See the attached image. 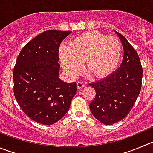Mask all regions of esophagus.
I'll return each mask as SVG.
<instances>
[{"mask_svg": "<svg viewBox=\"0 0 153 153\" xmlns=\"http://www.w3.org/2000/svg\"><path fill=\"white\" fill-rule=\"evenodd\" d=\"M77 87H78V89H82L84 87V84L82 81H78L77 82Z\"/></svg>", "mask_w": 153, "mask_h": 153, "instance_id": "esophagus-1", "label": "esophagus"}]
</instances>
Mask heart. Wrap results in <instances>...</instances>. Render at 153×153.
<instances>
[{
	"label": "heart",
	"mask_w": 153,
	"mask_h": 153,
	"mask_svg": "<svg viewBox=\"0 0 153 153\" xmlns=\"http://www.w3.org/2000/svg\"><path fill=\"white\" fill-rule=\"evenodd\" d=\"M122 52L117 38L106 36L91 31L75 37L69 45L59 48V58L69 78H75L81 72L84 61L87 72L96 78L109 75L117 67Z\"/></svg>",
	"instance_id": "1"
}]
</instances>
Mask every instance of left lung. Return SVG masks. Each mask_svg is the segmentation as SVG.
I'll list each match as a JSON object with an SVG mask.
<instances>
[{
    "instance_id": "obj_1",
    "label": "left lung",
    "mask_w": 153,
    "mask_h": 153,
    "mask_svg": "<svg viewBox=\"0 0 153 153\" xmlns=\"http://www.w3.org/2000/svg\"><path fill=\"white\" fill-rule=\"evenodd\" d=\"M116 33L124 49L120 67L105 79L89 84L96 90V96L90 103V111L105 125L116 123L128 115L142 85L143 69L138 54L122 34Z\"/></svg>"
}]
</instances>
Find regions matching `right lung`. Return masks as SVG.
<instances>
[{
	"label": "right lung",
	"instance_id": "obj_1",
	"mask_svg": "<svg viewBox=\"0 0 153 153\" xmlns=\"http://www.w3.org/2000/svg\"><path fill=\"white\" fill-rule=\"evenodd\" d=\"M71 31L49 30L22 48L13 69V92L32 120L51 125L64 117L76 93L77 84L59 79V47Z\"/></svg>",
	"mask_w": 153,
	"mask_h": 153
}]
</instances>
